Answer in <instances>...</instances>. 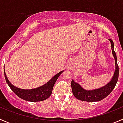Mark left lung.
Listing matches in <instances>:
<instances>
[{
    "label": "left lung",
    "mask_w": 123,
    "mask_h": 123,
    "mask_svg": "<svg viewBox=\"0 0 123 123\" xmlns=\"http://www.w3.org/2000/svg\"><path fill=\"white\" fill-rule=\"evenodd\" d=\"M111 45L112 49V54L114 56L115 60V66L116 69L114 73L113 76L110 82L108 83L105 86L92 91H86L79 84L75 82L73 80L71 81V89L74 96L78 100L86 102H98L102 100L108 96L110 94L111 91L113 90L115 86L117 84L119 76V67L117 63V57L115 52L114 50V43L113 41L109 39Z\"/></svg>",
    "instance_id": "obj_1"
}]
</instances>
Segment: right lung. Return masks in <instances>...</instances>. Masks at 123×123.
I'll return each instance as SVG.
<instances>
[{
    "label": "right lung",
    "mask_w": 123,
    "mask_h": 123,
    "mask_svg": "<svg viewBox=\"0 0 123 123\" xmlns=\"http://www.w3.org/2000/svg\"><path fill=\"white\" fill-rule=\"evenodd\" d=\"M63 72V71H62L58 74H56L44 86L34 89L29 90L21 89H19L17 87L14 86L8 81L5 72H4V74H5V80H6V83L8 84V86L19 98H22L25 100L29 101V102H40V101L44 100L48 98L50 96L55 82L60 75Z\"/></svg>",
    "instance_id": "obj_1"
}]
</instances>
